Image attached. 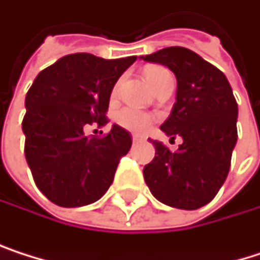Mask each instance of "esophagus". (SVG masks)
Returning a JSON list of instances; mask_svg holds the SVG:
<instances>
[{
  "label": "esophagus",
  "instance_id": "esophagus-1",
  "mask_svg": "<svg viewBox=\"0 0 260 260\" xmlns=\"http://www.w3.org/2000/svg\"><path fill=\"white\" fill-rule=\"evenodd\" d=\"M139 141H142V138L138 135H133V142H139Z\"/></svg>",
  "mask_w": 260,
  "mask_h": 260
}]
</instances>
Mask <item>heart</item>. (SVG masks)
Segmentation results:
<instances>
[{
	"label": "heart",
	"instance_id": "b5f03b06",
	"mask_svg": "<svg viewBox=\"0 0 260 260\" xmlns=\"http://www.w3.org/2000/svg\"><path fill=\"white\" fill-rule=\"evenodd\" d=\"M167 72L166 69L162 67H150L145 70V78L147 81L150 82V85L153 87L160 75ZM116 91H118V85L113 88L112 91V96H116ZM115 121L119 127L128 130V132H133V133H144L150 128V125L153 124V116L147 112H142V110H138L135 107H124L121 110L116 112L115 115Z\"/></svg>",
	"mask_w": 260,
	"mask_h": 260
}]
</instances>
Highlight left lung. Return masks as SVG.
Instances as JSON below:
<instances>
[{
	"label": "left lung",
	"mask_w": 260,
	"mask_h": 260,
	"mask_svg": "<svg viewBox=\"0 0 260 260\" xmlns=\"http://www.w3.org/2000/svg\"><path fill=\"white\" fill-rule=\"evenodd\" d=\"M144 61L167 66L176 76V103L160 130L182 144L172 151L151 141L154 157L144 167L151 194L162 204L198 210L220 190L238 141V103L225 75L185 47H167Z\"/></svg>",
	"instance_id": "1"
}]
</instances>
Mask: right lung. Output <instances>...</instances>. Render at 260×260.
<instances>
[{
  "instance_id": "1",
  "label": "right lung",
  "mask_w": 260,
  "mask_h": 260,
  "mask_svg": "<svg viewBox=\"0 0 260 260\" xmlns=\"http://www.w3.org/2000/svg\"><path fill=\"white\" fill-rule=\"evenodd\" d=\"M135 61L67 55L40 72L28 88L24 154L37 187L53 204L88 205L112 185L119 159L132 147L130 133L116 124L101 138L84 132L109 122L112 90Z\"/></svg>"
}]
</instances>
